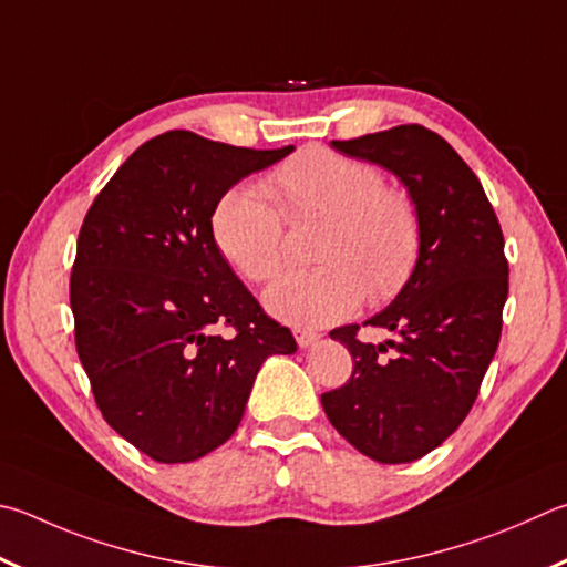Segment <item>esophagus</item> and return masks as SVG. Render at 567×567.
Listing matches in <instances>:
<instances>
[{
	"mask_svg": "<svg viewBox=\"0 0 567 567\" xmlns=\"http://www.w3.org/2000/svg\"><path fill=\"white\" fill-rule=\"evenodd\" d=\"M295 339H297V344H300L302 349H307V347H312L317 342L319 334L307 332V329H295Z\"/></svg>",
	"mask_w": 567,
	"mask_h": 567,
	"instance_id": "esophagus-1",
	"label": "esophagus"
}]
</instances>
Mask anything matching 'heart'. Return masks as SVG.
Segmentation results:
<instances>
[{"label":"heart","mask_w":567,"mask_h":567,"mask_svg":"<svg viewBox=\"0 0 567 567\" xmlns=\"http://www.w3.org/2000/svg\"><path fill=\"white\" fill-rule=\"evenodd\" d=\"M267 193L287 220L327 218L315 245L312 270L282 275L267 287L265 307L300 327L332 324L352 315L364 295L372 302L394 297L419 257V215L409 195L384 188L372 163L327 148H305L282 163ZM275 205L260 190L230 188L210 215L220 255L252 282L280 272L285 230Z\"/></svg>","instance_id":"1"}]
</instances>
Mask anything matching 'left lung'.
Instances as JSON below:
<instances>
[{
	"label": "left lung",
	"mask_w": 567,
	"mask_h": 567,
	"mask_svg": "<svg viewBox=\"0 0 567 567\" xmlns=\"http://www.w3.org/2000/svg\"><path fill=\"white\" fill-rule=\"evenodd\" d=\"M332 148L394 173L416 208L421 243L404 287L364 322L396 339L362 342L359 324L329 332L354 372L322 394V406L359 454L409 463L461 426L496 354L508 297L503 233L476 173L434 131L409 123Z\"/></svg>",
	"instance_id": "obj_1"
}]
</instances>
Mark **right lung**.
Here are the masks:
<instances>
[{
	"mask_svg": "<svg viewBox=\"0 0 567 567\" xmlns=\"http://www.w3.org/2000/svg\"><path fill=\"white\" fill-rule=\"evenodd\" d=\"M292 151L168 131L131 153L81 225L76 352L109 426L153 461L188 463L225 444L265 359L297 352L210 233L220 195Z\"/></svg>",
	"mask_w": 567,
	"mask_h": 567,
	"instance_id": "add662e5",
	"label": "right lung"
}]
</instances>
